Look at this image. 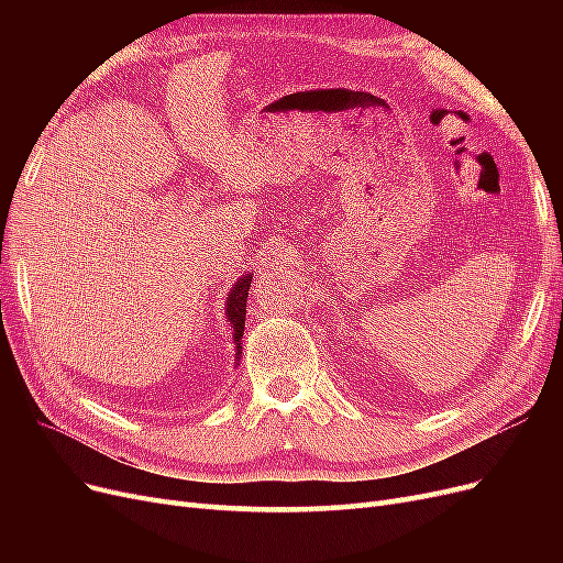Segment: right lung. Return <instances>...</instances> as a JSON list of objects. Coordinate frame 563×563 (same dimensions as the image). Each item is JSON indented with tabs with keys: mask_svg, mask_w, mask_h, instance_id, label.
Listing matches in <instances>:
<instances>
[{
	"mask_svg": "<svg viewBox=\"0 0 563 563\" xmlns=\"http://www.w3.org/2000/svg\"><path fill=\"white\" fill-rule=\"evenodd\" d=\"M251 272L244 275L240 282L234 284V288L228 296V305H225V314L232 323V338L236 343V362H240V347H242V335H244V321H246V298H249V286H251Z\"/></svg>",
	"mask_w": 563,
	"mask_h": 563,
	"instance_id": "obj_1",
	"label": "right lung"
}]
</instances>
